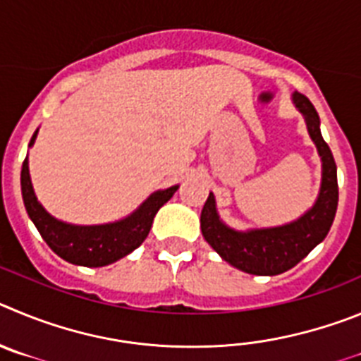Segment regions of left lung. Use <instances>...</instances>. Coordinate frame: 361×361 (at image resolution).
Masks as SVG:
<instances>
[{"mask_svg":"<svg viewBox=\"0 0 361 361\" xmlns=\"http://www.w3.org/2000/svg\"><path fill=\"white\" fill-rule=\"evenodd\" d=\"M293 102L304 115L311 140L322 158V185L313 207L293 223L248 232H237L219 219L212 192L201 210V232L207 243L233 268L246 274L279 275L298 264L326 239L338 207L336 164L320 133L317 109L302 93H293Z\"/></svg>","mask_w":361,"mask_h":361,"instance_id":"8db88e82","label":"left lung"}]
</instances>
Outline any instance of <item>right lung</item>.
I'll return each instance as SVG.
<instances>
[{
  "label": "right lung",
  "instance_id": "add662e5",
  "mask_svg": "<svg viewBox=\"0 0 361 361\" xmlns=\"http://www.w3.org/2000/svg\"><path fill=\"white\" fill-rule=\"evenodd\" d=\"M35 136H37V131L32 136L30 147L34 145ZM176 190L178 185H174V187L151 194L126 219L108 223V225L79 226L63 223L50 216L35 197L27 158L23 161L21 169L23 201H25L28 216L34 221L35 228L61 259L71 262V264L87 266V268L108 266L138 248L149 235L157 212L173 197Z\"/></svg>",
  "mask_w": 361,
  "mask_h": 361
}]
</instances>
